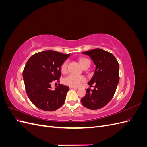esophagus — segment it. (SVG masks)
<instances>
[{"label":"esophagus","instance_id":"esophagus-1","mask_svg":"<svg viewBox=\"0 0 147 147\" xmlns=\"http://www.w3.org/2000/svg\"><path fill=\"white\" fill-rule=\"evenodd\" d=\"M77 88H75V87H70V90H77Z\"/></svg>","mask_w":147,"mask_h":147}]
</instances>
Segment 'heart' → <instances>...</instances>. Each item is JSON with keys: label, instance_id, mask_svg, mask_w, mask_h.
<instances>
[{"label": "heart", "instance_id": "obj_1", "mask_svg": "<svg viewBox=\"0 0 147 147\" xmlns=\"http://www.w3.org/2000/svg\"><path fill=\"white\" fill-rule=\"evenodd\" d=\"M79 61L81 65L83 67L84 65L86 64V62L89 61V60L86 58H82L80 59ZM67 69V62H65L61 67L62 72L65 73L66 72ZM84 81H85V78L83 77L72 74L65 77L64 79L63 82L65 84H66V85L70 86L71 87H78L82 83H83Z\"/></svg>", "mask_w": 147, "mask_h": 147}]
</instances>
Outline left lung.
<instances>
[{"label":"left lung","mask_w":147,"mask_h":147,"mask_svg":"<svg viewBox=\"0 0 147 147\" xmlns=\"http://www.w3.org/2000/svg\"><path fill=\"white\" fill-rule=\"evenodd\" d=\"M94 62L96 69L93 76L88 84L94 90L87 89L85 96L81 99L82 104L91 110L103 107L113 98L119 82V64L115 57L100 48L83 52Z\"/></svg>","instance_id":"1"}]
</instances>
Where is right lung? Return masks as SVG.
Returning <instances> with one entry per match:
<instances>
[{
	"instance_id": "add662e5",
	"label": "right lung",
	"mask_w": 147,
	"mask_h": 147,
	"mask_svg": "<svg viewBox=\"0 0 147 147\" xmlns=\"http://www.w3.org/2000/svg\"><path fill=\"white\" fill-rule=\"evenodd\" d=\"M69 56L70 54L47 50L35 53L26 63L23 73L26 91L38 109L54 111L64 104L69 88L59 84L52 90L51 83L59 80L61 67Z\"/></svg>"
}]
</instances>
